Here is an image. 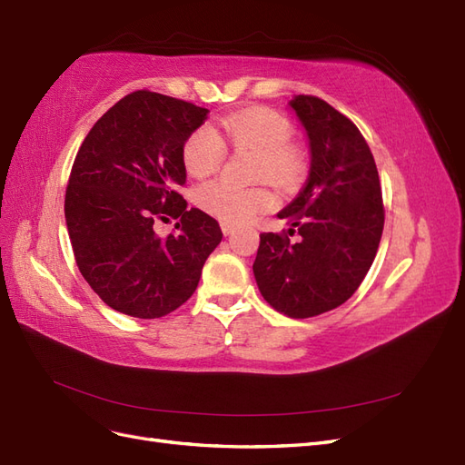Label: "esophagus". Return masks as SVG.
Instances as JSON below:
<instances>
[{
    "instance_id": "esophagus-1",
    "label": "esophagus",
    "mask_w": 465,
    "mask_h": 465,
    "mask_svg": "<svg viewBox=\"0 0 465 465\" xmlns=\"http://www.w3.org/2000/svg\"><path fill=\"white\" fill-rule=\"evenodd\" d=\"M221 231H223L224 236H229L236 231V227H232V224H229V223H221Z\"/></svg>"
}]
</instances>
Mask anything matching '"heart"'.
Wrapping results in <instances>:
<instances>
[{
    "label": "heart",
    "instance_id": "obj_1",
    "mask_svg": "<svg viewBox=\"0 0 465 465\" xmlns=\"http://www.w3.org/2000/svg\"><path fill=\"white\" fill-rule=\"evenodd\" d=\"M223 128L236 149L258 153V176L281 188L297 184L304 173L299 147L291 143V122L272 108H248L223 118ZM224 161V143L219 134L202 125L190 134L182 147V163L193 178L217 173ZM275 198L265 188H238L227 180H213L195 192V203L221 223L241 224L270 209Z\"/></svg>",
    "mask_w": 465,
    "mask_h": 465
}]
</instances>
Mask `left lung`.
I'll list each match as a JSON object with an SVG mask.
<instances>
[{
  "mask_svg": "<svg viewBox=\"0 0 465 465\" xmlns=\"http://www.w3.org/2000/svg\"><path fill=\"white\" fill-rule=\"evenodd\" d=\"M306 132L311 171L277 217L283 234L262 232L252 270L277 312L311 318L351 299L369 273L384 229L372 153L357 125L318 96L289 101ZM300 232V241L289 235Z\"/></svg>",
  "mask_w": 465,
  "mask_h": 465,
  "instance_id": "left-lung-1",
  "label": "left lung"
}]
</instances>
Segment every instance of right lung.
I'll return each mask as SVG.
<instances>
[{"label": "right lung", "instance_id": "add662e5", "mask_svg": "<svg viewBox=\"0 0 465 465\" xmlns=\"http://www.w3.org/2000/svg\"><path fill=\"white\" fill-rule=\"evenodd\" d=\"M207 108L151 91L124 96L81 143L65 192V224L81 275L110 308L161 318L198 287L219 223L188 209L182 147ZM178 218L164 239L152 224Z\"/></svg>", "mask_w": 465, "mask_h": 465}]
</instances>
